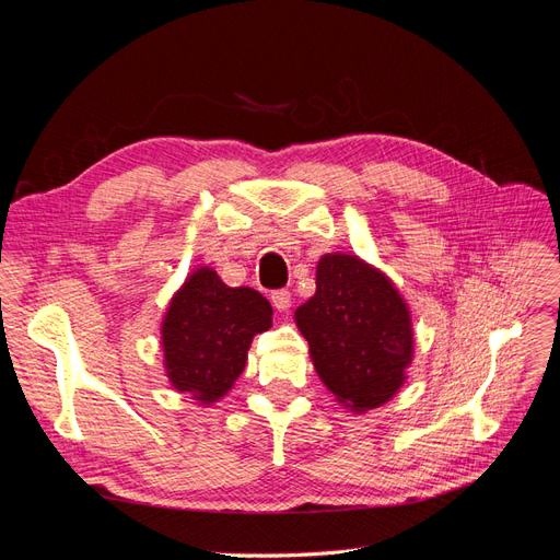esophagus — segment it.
<instances>
[{
    "mask_svg": "<svg viewBox=\"0 0 560 560\" xmlns=\"http://www.w3.org/2000/svg\"><path fill=\"white\" fill-rule=\"evenodd\" d=\"M270 303H273L276 311L284 313V311H290V306H292V294L287 290H276V292H270Z\"/></svg>",
    "mask_w": 560,
    "mask_h": 560,
    "instance_id": "1",
    "label": "esophagus"
}]
</instances>
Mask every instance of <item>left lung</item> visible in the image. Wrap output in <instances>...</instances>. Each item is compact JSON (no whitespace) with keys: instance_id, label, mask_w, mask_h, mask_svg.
Here are the masks:
<instances>
[{"instance_id":"left-lung-1","label":"left lung","mask_w":560,"mask_h":560,"mask_svg":"<svg viewBox=\"0 0 560 560\" xmlns=\"http://www.w3.org/2000/svg\"><path fill=\"white\" fill-rule=\"evenodd\" d=\"M315 294L294 311L319 381L352 413L387 404L416 354L411 308L397 284L358 254H322Z\"/></svg>"}]
</instances>
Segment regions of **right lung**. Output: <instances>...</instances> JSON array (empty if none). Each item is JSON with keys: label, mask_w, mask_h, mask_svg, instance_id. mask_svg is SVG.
<instances>
[{"label": "right lung", "mask_w": 560, "mask_h": 560, "mask_svg": "<svg viewBox=\"0 0 560 560\" xmlns=\"http://www.w3.org/2000/svg\"><path fill=\"white\" fill-rule=\"evenodd\" d=\"M273 325V308L252 287H229L210 266L194 268L161 319L165 376L198 406L226 397L247 364L252 338Z\"/></svg>", "instance_id": "right-lung-1"}]
</instances>
